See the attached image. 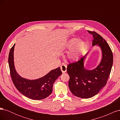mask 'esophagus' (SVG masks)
Returning a JSON list of instances; mask_svg holds the SVG:
<instances>
[{"mask_svg":"<svg viewBox=\"0 0 120 120\" xmlns=\"http://www.w3.org/2000/svg\"><path fill=\"white\" fill-rule=\"evenodd\" d=\"M67 66L64 64H62L61 66H60V69H61V71H62V72L63 73H64V72H66L67 71Z\"/></svg>","mask_w":120,"mask_h":120,"instance_id":"1","label":"esophagus"}]
</instances>
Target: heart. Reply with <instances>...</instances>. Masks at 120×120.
<instances>
[{
  "label": "heart",
  "instance_id": "b5f03b06",
  "mask_svg": "<svg viewBox=\"0 0 120 120\" xmlns=\"http://www.w3.org/2000/svg\"><path fill=\"white\" fill-rule=\"evenodd\" d=\"M76 38L69 40L67 44V46L70 49L68 53V56L71 60H77L81 56L86 48V43L82 41H79Z\"/></svg>",
  "mask_w": 120,
  "mask_h": 120
}]
</instances>
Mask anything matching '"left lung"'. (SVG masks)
I'll use <instances>...</instances> for the list:
<instances>
[{
  "instance_id": "left-lung-1",
  "label": "left lung",
  "mask_w": 120,
  "mask_h": 120,
  "mask_svg": "<svg viewBox=\"0 0 120 120\" xmlns=\"http://www.w3.org/2000/svg\"><path fill=\"white\" fill-rule=\"evenodd\" d=\"M88 31L93 36L92 45H98L101 49L102 58L101 63L94 70H86L83 63L87 53L78 61L67 66V72L70 76L68 86L71 92L74 95L83 99L96 95L106 86L113 63L112 53L107 41L95 31Z\"/></svg>"
}]
</instances>
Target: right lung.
<instances>
[{"instance_id":"add662e5","label":"right lung","mask_w":120,"mask_h":120,"mask_svg":"<svg viewBox=\"0 0 120 120\" xmlns=\"http://www.w3.org/2000/svg\"><path fill=\"white\" fill-rule=\"evenodd\" d=\"M14 46L15 44L11 48L8 56L10 73L14 85L19 92L30 99L35 100L45 99L52 94L54 82L62 74L60 68L53 70L38 79L30 80L23 78L17 74L14 67Z\"/></svg>"}]
</instances>
